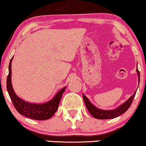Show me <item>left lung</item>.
Wrapping results in <instances>:
<instances>
[{"label": "left lung", "instance_id": "1", "mask_svg": "<svg viewBox=\"0 0 146 146\" xmlns=\"http://www.w3.org/2000/svg\"><path fill=\"white\" fill-rule=\"evenodd\" d=\"M137 73H138L139 82L140 74L138 68H137ZM136 92L137 91H135V93H134V94L132 95L124 104H123L120 106L119 107H118L116 109L113 110H104L99 109V108H96L95 106H93L91 103H90L89 100H88V98H87L84 95H82V96L87 109L89 111V113H90V115H91L92 116L96 119H113L118 116H120V115L124 113L128 109L129 107L131 105L132 101H133V99L135 98Z\"/></svg>", "mask_w": 146, "mask_h": 146}]
</instances>
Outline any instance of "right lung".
I'll return each mask as SVG.
<instances>
[{
  "label": "right lung",
  "instance_id": "right-lung-1",
  "mask_svg": "<svg viewBox=\"0 0 146 146\" xmlns=\"http://www.w3.org/2000/svg\"><path fill=\"white\" fill-rule=\"evenodd\" d=\"M12 59L13 58L10 60L9 65V74L7 78V89L15 108L21 115L31 119L46 120L51 118L58 110L60 100L66 87L62 88L51 100L43 104H31L21 100L16 95L11 86V75Z\"/></svg>",
  "mask_w": 146,
  "mask_h": 146
}]
</instances>
